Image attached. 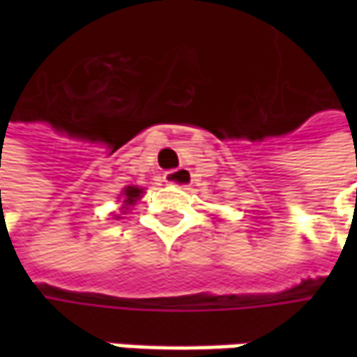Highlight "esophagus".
I'll return each instance as SVG.
<instances>
[{"mask_svg": "<svg viewBox=\"0 0 357 357\" xmlns=\"http://www.w3.org/2000/svg\"><path fill=\"white\" fill-rule=\"evenodd\" d=\"M165 183L171 186H178V188H188L192 183V172L188 169H178V171L167 172L165 174Z\"/></svg>", "mask_w": 357, "mask_h": 357, "instance_id": "1", "label": "esophagus"}]
</instances>
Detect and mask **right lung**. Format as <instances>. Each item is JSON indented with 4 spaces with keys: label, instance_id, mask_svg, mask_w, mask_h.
I'll use <instances>...</instances> for the list:
<instances>
[{
    "label": "right lung",
    "instance_id": "add662e5",
    "mask_svg": "<svg viewBox=\"0 0 357 357\" xmlns=\"http://www.w3.org/2000/svg\"><path fill=\"white\" fill-rule=\"evenodd\" d=\"M143 188H139V186H125V190L121 192V197H123V206L127 208L130 204H135L137 200L143 197Z\"/></svg>",
    "mask_w": 357,
    "mask_h": 357
}]
</instances>
